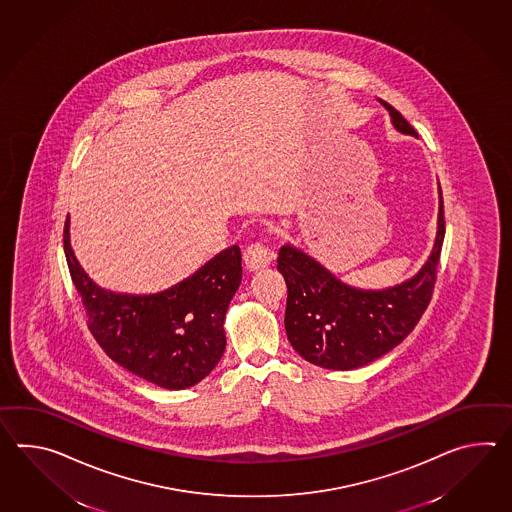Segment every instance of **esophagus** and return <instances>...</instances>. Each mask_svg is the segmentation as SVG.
<instances>
[{"instance_id": "esophagus-1", "label": "esophagus", "mask_w": 512, "mask_h": 512, "mask_svg": "<svg viewBox=\"0 0 512 512\" xmlns=\"http://www.w3.org/2000/svg\"><path fill=\"white\" fill-rule=\"evenodd\" d=\"M273 257H275L273 251H270V248H268L266 244H262V242L250 244V246L244 250V264H246V268H248L250 272H259L262 268L270 266Z\"/></svg>"}]
</instances>
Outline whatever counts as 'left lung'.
I'll return each mask as SVG.
<instances>
[{
  "label": "left lung",
  "mask_w": 512,
  "mask_h": 512,
  "mask_svg": "<svg viewBox=\"0 0 512 512\" xmlns=\"http://www.w3.org/2000/svg\"><path fill=\"white\" fill-rule=\"evenodd\" d=\"M400 134L417 137L393 106L384 104ZM444 240L443 193L439 187L437 235L421 270L404 283L364 290L343 283L321 262L284 244L277 270L288 286L284 329L288 341L310 364L351 371L395 349L419 323L432 299Z\"/></svg>",
  "instance_id": "left-lung-1"
}]
</instances>
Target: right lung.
Segmentation results:
<instances>
[{"mask_svg": "<svg viewBox=\"0 0 512 512\" xmlns=\"http://www.w3.org/2000/svg\"><path fill=\"white\" fill-rule=\"evenodd\" d=\"M64 251L91 334L115 364L163 389L194 386L215 369L226 351V312L242 281L239 246L158 294H121L93 283L71 248L69 216Z\"/></svg>", "mask_w": 512, "mask_h": 512, "instance_id": "obj_1", "label": "right lung"}]
</instances>
